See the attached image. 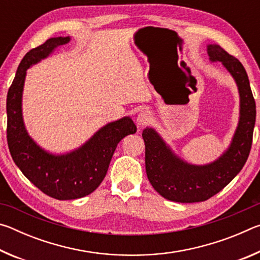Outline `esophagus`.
Returning a JSON list of instances; mask_svg holds the SVG:
<instances>
[{"label":"esophagus","instance_id":"obj_1","mask_svg":"<svg viewBox=\"0 0 260 260\" xmlns=\"http://www.w3.org/2000/svg\"><path fill=\"white\" fill-rule=\"evenodd\" d=\"M151 119V114L147 110H142L136 117V125L139 127H143L144 125L149 124V121Z\"/></svg>","mask_w":260,"mask_h":260}]
</instances>
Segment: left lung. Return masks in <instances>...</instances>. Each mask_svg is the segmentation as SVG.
<instances>
[{"mask_svg": "<svg viewBox=\"0 0 260 260\" xmlns=\"http://www.w3.org/2000/svg\"><path fill=\"white\" fill-rule=\"evenodd\" d=\"M206 51L211 63L220 61L230 72L239 90V122L228 148L213 161L196 165L177 155L155 128L142 132L149 181L164 199L179 203L203 202L225 188L243 169L252 144L256 103L245 69L219 45H208Z\"/></svg>", "mask_w": 260, "mask_h": 260, "instance_id": "8db88e82", "label": "left lung"}]
</instances>
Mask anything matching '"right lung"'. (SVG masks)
<instances>
[{"instance_id": "1", "label": "right lung", "mask_w": 260, "mask_h": 260, "mask_svg": "<svg viewBox=\"0 0 260 260\" xmlns=\"http://www.w3.org/2000/svg\"><path fill=\"white\" fill-rule=\"evenodd\" d=\"M71 41V37L50 38L21 59L7 96L8 146L15 164L34 186L56 200H76L93 192L103 181L117 144L136 126L126 116L101 127L80 147L54 153L35 142L23 117V91L27 70Z\"/></svg>"}]
</instances>
